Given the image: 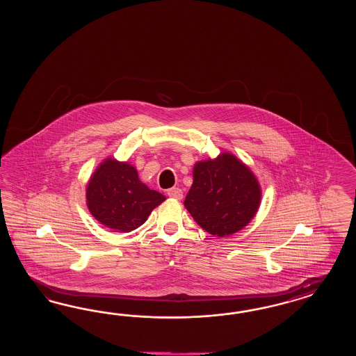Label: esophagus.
Here are the masks:
<instances>
[{
  "label": "esophagus",
  "mask_w": 356,
  "mask_h": 356,
  "mask_svg": "<svg viewBox=\"0 0 356 356\" xmlns=\"http://www.w3.org/2000/svg\"><path fill=\"white\" fill-rule=\"evenodd\" d=\"M167 194L175 200H183V191L180 188H171Z\"/></svg>",
  "instance_id": "1"
}]
</instances>
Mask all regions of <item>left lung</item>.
Segmentation results:
<instances>
[{
	"mask_svg": "<svg viewBox=\"0 0 356 356\" xmlns=\"http://www.w3.org/2000/svg\"><path fill=\"white\" fill-rule=\"evenodd\" d=\"M261 197L256 175L234 154L223 151L194 164L193 184L184 206L206 232L225 237L254 218Z\"/></svg>",
	"mask_w": 356,
	"mask_h": 356,
	"instance_id": "obj_1",
	"label": "left lung"
}]
</instances>
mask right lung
<instances>
[{"mask_svg":"<svg viewBox=\"0 0 356 356\" xmlns=\"http://www.w3.org/2000/svg\"><path fill=\"white\" fill-rule=\"evenodd\" d=\"M165 197L138 177L137 168L109 156L97 167L86 188V205L99 223L118 232L142 226Z\"/></svg>","mask_w":356,"mask_h":356,"instance_id":"1","label":"right lung"}]
</instances>
